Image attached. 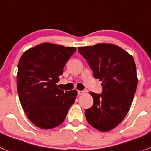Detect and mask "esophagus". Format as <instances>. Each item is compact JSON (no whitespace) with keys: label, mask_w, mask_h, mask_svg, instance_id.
I'll return each instance as SVG.
<instances>
[{"label":"esophagus","mask_w":151,"mask_h":151,"mask_svg":"<svg viewBox=\"0 0 151 151\" xmlns=\"http://www.w3.org/2000/svg\"><path fill=\"white\" fill-rule=\"evenodd\" d=\"M84 93V91H82V90H78L77 91V94L79 95V96H81V95H83Z\"/></svg>","instance_id":"obj_1"}]
</instances>
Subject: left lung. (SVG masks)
<instances>
[{"instance_id":"8db88e82","label":"left lung","mask_w":151,"mask_h":151,"mask_svg":"<svg viewBox=\"0 0 151 151\" xmlns=\"http://www.w3.org/2000/svg\"><path fill=\"white\" fill-rule=\"evenodd\" d=\"M95 78L102 81V93L90 92L94 104L85 111L88 123L101 132L114 129L127 114L138 84L133 57L111 43L79 47Z\"/></svg>"}]
</instances>
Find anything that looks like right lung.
<instances>
[{
  "mask_svg": "<svg viewBox=\"0 0 151 151\" xmlns=\"http://www.w3.org/2000/svg\"><path fill=\"white\" fill-rule=\"evenodd\" d=\"M75 47L43 43L26 50L20 58L17 72V91L28 119L43 129L63 123L75 101L77 90L57 87L66 62Z\"/></svg>",
  "mask_w": 151,
  "mask_h": 151,
  "instance_id": "obj_1",
  "label": "right lung"
}]
</instances>
